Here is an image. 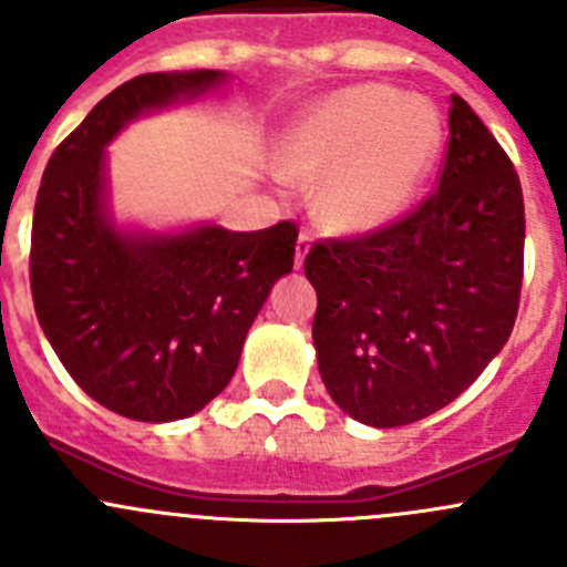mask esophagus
Instances as JSON below:
<instances>
[{
	"instance_id": "1",
	"label": "esophagus",
	"mask_w": 567,
	"mask_h": 567,
	"mask_svg": "<svg viewBox=\"0 0 567 567\" xmlns=\"http://www.w3.org/2000/svg\"><path fill=\"white\" fill-rule=\"evenodd\" d=\"M307 255H310V236H307V233H299V238H296V268L305 266Z\"/></svg>"
}]
</instances>
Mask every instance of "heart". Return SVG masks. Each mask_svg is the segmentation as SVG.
Here are the masks:
<instances>
[{
    "mask_svg": "<svg viewBox=\"0 0 567 567\" xmlns=\"http://www.w3.org/2000/svg\"><path fill=\"white\" fill-rule=\"evenodd\" d=\"M433 104L381 84L334 90L299 112L279 169L323 177L318 208L334 230L379 233L405 214L436 162Z\"/></svg>",
    "mask_w": 567,
    "mask_h": 567,
    "instance_id": "obj_1",
    "label": "heart"
}]
</instances>
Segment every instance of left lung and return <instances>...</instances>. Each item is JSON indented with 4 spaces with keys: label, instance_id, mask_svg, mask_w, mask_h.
Wrapping results in <instances>:
<instances>
[{
    "label": "left lung",
    "instance_id": "left-lung-1",
    "mask_svg": "<svg viewBox=\"0 0 567 567\" xmlns=\"http://www.w3.org/2000/svg\"><path fill=\"white\" fill-rule=\"evenodd\" d=\"M305 274L320 379L357 422L411 425L477 381L516 323L524 197L466 101L450 99L439 192L373 236L316 244Z\"/></svg>",
    "mask_w": 567,
    "mask_h": 567
}]
</instances>
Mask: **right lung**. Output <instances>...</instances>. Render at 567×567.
<instances>
[{
  "label": "right lung",
  "instance_id": "right-lung-1",
  "mask_svg": "<svg viewBox=\"0 0 567 567\" xmlns=\"http://www.w3.org/2000/svg\"><path fill=\"white\" fill-rule=\"evenodd\" d=\"M230 79L203 68L120 84L56 147L40 181L30 255L40 329L73 381L128 420L203 411L230 384L274 282L293 271L290 221L255 233L216 221L153 230L114 214V136Z\"/></svg>",
  "mask_w": 567,
  "mask_h": 567
}]
</instances>
